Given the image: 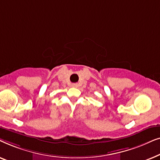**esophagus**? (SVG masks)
<instances>
[{
	"label": "esophagus",
	"instance_id": "obj_1",
	"mask_svg": "<svg viewBox=\"0 0 160 160\" xmlns=\"http://www.w3.org/2000/svg\"><path fill=\"white\" fill-rule=\"evenodd\" d=\"M71 86L73 87H78V84H76V83H74V84H71Z\"/></svg>",
	"mask_w": 160,
	"mask_h": 160
}]
</instances>
